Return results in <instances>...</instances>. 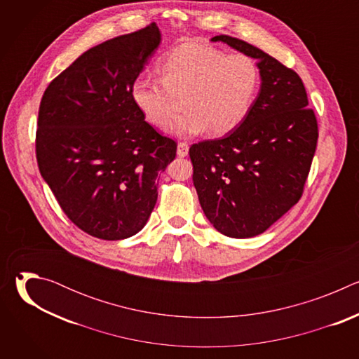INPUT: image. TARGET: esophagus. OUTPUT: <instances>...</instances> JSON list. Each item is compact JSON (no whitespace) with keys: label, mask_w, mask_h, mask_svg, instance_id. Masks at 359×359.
<instances>
[{"label":"esophagus","mask_w":359,"mask_h":359,"mask_svg":"<svg viewBox=\"0 0 359 359\" xmlns=\"http://www.w3.org/2000/svg\"><path fill=\"white\" fill-rule=\"evenodd\" d=\"M187 153H189V144L184 142H179L177 143V156L184 158V156H187Z\"/></svg>","instance_id":"esophagus-1"}]
</instances>
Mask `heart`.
I'll use <instances>...</instances> for the list:
<instances>
[{"label": "heart", "instance_id": "obj_1", "mask_svg": "<svg viewBox=\"0 0 359 359\" xmlns=\"http://www.w3.org/2000/svg\"><path fill=\"white\" fill-rule=\"evenodd\" d=\"M158 74L159 81L136 78L130 96L156 128H163L182 107L187 109L168 126L177 136L233 132L247 118L260 82L250 57L196 42L172 49L161 60Z\"/></svg>", "mask_w": 359, "mask_h": 359}]
</instances>
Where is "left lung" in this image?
Here are the masks:
<instances>
[{
	"instance_id": "1",
	"label": "left lung",
	"mask_w": 359,
	"mask_h": 359,
	"mask_svg": "<svg viewBox=\"0 0 359 359\" xmlns=\"http://www.w3.org/2000/svg\"><path fill=\"white\" fill-rule=\"evenodd\" d=\"M212 41L257 60L262 86L238 128L190 146L193 183L215 229L247 238L264 233L301 198L318 125L297 72L238 38L217 35Z\"/></svg>"
}]
</instances>
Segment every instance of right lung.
Masks as SVG:
<instances>
[{
  "mask_svg": "<svg viewBox=\"0 0 359 359\" xmlns=\"http://www.w3.org/2000/svg\"><path fill=\"white\" fill-rule=\"evenodd\" d=\"M155 22L102 42L43 92L36 162L61 209L102 240L139 233L158 200V176L177 144L133 104L130 86L161 43Z\"/></svg>",
  "mask_w": 359,
  "mask_h": 359,
  "instance_id": "obj_1",
  "label": "right lung"
}]
</instances>
